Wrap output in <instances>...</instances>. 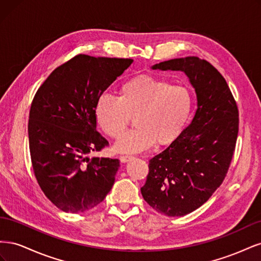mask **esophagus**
Masks as SVG:
<instances>
[{
  "label": "esophagus",
  "instance_id": "esophagus-1",
  "mask_svg": "<svg viewBox=\"0 0 261 261\" xmlns=\"http://www.w3.org/2000/svg\"><path fill=\"white\" fill-rule=\"evenodd\" d=\"M132 159H134V156H132V155H123V156H121V158H120V160H121V162H122V163L128 162V161H129V160H132Z\"/></svg>",
  "mask_w": 261,
  "mask_h": 261
}]
</instances>
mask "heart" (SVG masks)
Wrapping results in <instances>:
<instances>
[{"label":"heart","instance_id":"1","mask_svg":"<svg viewBox=\"0 0 261 261\" xmlns=\"http://www.w3.org/2000/svg\"><path fill=\"white\" fill-rule=\"evenodd\" d=\"M194 97L183 85L150 75H139L124 82L117 97L102 94L94 106L99 127L109 137H120L128 117L134 116L135 129L129 130L114 145L120 153H139L154 144L173 143L186 127L192 116Z\"/></svg>","mask_w":261,"mask_h":261}]
</instances>
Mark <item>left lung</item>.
Masks as SVG:
<instances>
[{"label": "left lung", "mask_w": 261, "mask_h": 261, "mask_svg": "<svg viewBox=\"0 0 261 261\" xmlns=\"http://www.w3.org/2000/svg\"><path fill=\"white\" fill-rule=\"evenodd\" d=\"M151 69L183 72L197 97L191 124L149 160L147 180L140 188L155 211L183 217L201 207L222 184L238 138L239 111L223 76L207 61L173 59Z\"/></svg>", "instance_id": "obj_1"}]
</instances>
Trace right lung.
Instances as JSON below:
<instances>
[{
	"label": "right lung",
	"instance_id": "1",
	"mask_svg": "<svg viewBox=\"0 0 261 261\" xmlns=\"http://www.w3.org/2000/svg\"><path fill=\"white\" fill-rule=\"evenodd\" d=\"M133 62L76 55L36 93L28 123L31 162L42 192L63 211H88L111 191L120 160L88 156L109 145L97 132L94 106Z\"/></svg>",
	"mask_w": 261,
	"mask_h": 261
}]
</instances>
